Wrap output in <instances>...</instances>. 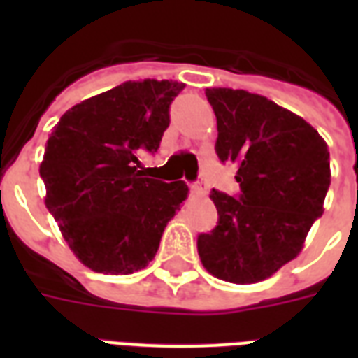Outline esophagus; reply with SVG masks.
Wrapping results in <instances>:
<instances>
[{
    "label": "esophagus",
    "instance_id": "34e87169",
    "mask_svg": "<svg viewBox=\"0 0 358 358\" xmlns=\"http://www.w3.org/2000/svg\"><path fill=\"white\" fill-rule=\"evenodd\" d=\"M191 191H193L195 195H206V191H208L206 178H201V180H196V182H193V184H191Z\"/></svg>",
    "mask_w": 358,
    "mask_h": 358
}]
</instances>
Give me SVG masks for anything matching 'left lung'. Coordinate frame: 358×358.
<instances>
[{"label": "left lung", "mask_w": 358, "mask_h": 358, "mask_svg": "<svg viewBox=\"0 0 358 358\" xmlns=\"http://www.w3.org/2000/svg\"><path fill=\"white\" fill-rule=\"evenodd\" d=\"M217 117L219 162L238 167L234 196L212 189L217 224L196 238L213 277L250 284L294 260L323 213L331 185L327 143L310 124L271 100L232 89H206Z\"/></svg>", "instance_id": "1"}]
</instances>
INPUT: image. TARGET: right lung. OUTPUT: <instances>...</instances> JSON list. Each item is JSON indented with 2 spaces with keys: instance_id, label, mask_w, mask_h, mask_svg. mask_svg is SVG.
<instances>
[{
  "instance_id": "obj_1",
  "label": "right lung",
  "mask_w": 358,
  "mask_h": 358,
  "mask_svg": "<svg viewBox=\"0 0 358 358\" xmlns=\"http://www.w3.org/2000/svg\"><path fill=\"white\" fill-rule=\"evenodd\" d=\"M184 87L126 81L69 109L48 139L41 165L46 208L92 271L143 269L187 196L184 180L167 184L139 171V157L159 148L171 103Z\"/></svg>"
}]
</instances>
